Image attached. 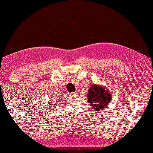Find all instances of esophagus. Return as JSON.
<instances>
[{
    "label": "esophagus",
    "mask_w": 153,
    "mask_h": 153,
    "mask_svg": "<svg viewBox=\"0 0 153 153\" xmlns=\"http://www.w3.org/2000/svg\"><path fill=\"white\" fill-rule=\"evenodd\" d=\"M75 94H78V92H77V91H75Z\"/></svg>",
    "instance_id": "obj_1"
}]
</instances>
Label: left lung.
Masks as SVG:
<instances>
[{
  "mask_svg": "<svg viewBox=\"0 0 153 153\" xmlns=\"http://www.w3.org/2000/svg\"><path fill=\"white\" fill-rule=\"evenodd\" d=\"M112 95L111 92L107 91L101 85H97L96 84H92L90 87L87 93V99L94 111H101L107 108L111 101Z\"/></svg>",
  "mask_w": 153,
  "mask_h": 153,
  "instance_id": "left-lung-1",
  "label": "left lung"
}]
</instances>
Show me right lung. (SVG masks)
I'll use <instances>...</instances> for the list:
<instances>
[{
  "label": "right lung",
  "instance_id": "obj_1",
  "mask_svg": "<svg viewBox=\"0 0 153 153\" xmlns=\"http://www.w3.org/2000/svg\"><path fill=\"white\" fill-rule=\"evenodd\" d=\"M50 105H51V104H50ZM48 106H49V105H48ZM50 107V106H49Z\"/></svg>",
  "mask_w": 153,
  "mask_h": 153
}]
</instances>
